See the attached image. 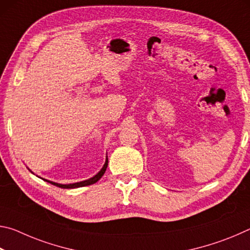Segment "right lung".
<instances>
[{
	"label": "right lung",
	"instance_id": "obj_1",
	"mask_svg": "<svg viewBox=\"0 0 250 250\" xmlns=\"http://www.w3.org/2000/svg\"><path fill=\"white\" fill-rule=\"evenodd\" d=\"M107 167H108V158L105 159V162L104 164V167L101 170L97 173V174L95 176H92L91 179L89 180H86V181H82V182H77V183H73V184H59V183H55V182H52V181H48V180H44L46 182H48V183L53 184L55 186H58V188H83V186H87V185H91L96 183V182H98L101 176H103L104 174L105 170H107Z\"/></svg>",
	"mask_w": 250,
	"mask_h": 250
}]
</instances>
